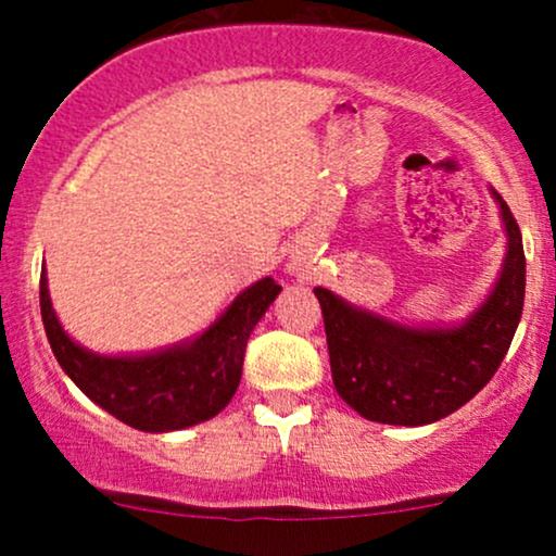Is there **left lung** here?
I'll list each match as a JSON object with an SVG mask.
<instances>
[{
	"label": "left lung",
	"mask_w": 556,
	"mask_h": 556,
	"mask_svg": "<svg viewBox=\"0 0 556 556\" xmlns=\"http://www.w3.org/2000/svg\"><path fill=\"white\" fill-rule=\"evenodd\" d=\"M507 258L500 282L468 321L452 329H413L353 308L316 287L337 394L363 418L426 426L473 400L502 366L526 300L520 227L500 193Z\"/></svg>",
	"instance_id": "8db88e82"
}]
</instances>
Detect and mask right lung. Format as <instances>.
Instances as JSON below:
<instances>
[{
	"label": "right lung",
	"mask_w": 556,
	"mask_h": 556,
	"mask_svg": "<svg viewBox=\"0 0 556 556\" xmlns=\"http://www.w3.org/2000/svg\"><path fill=\"white\" fill-rule=\"evenodd\" d=\"M271 277L242 290L193 342L138 358H106L83 350L62 331L41 271V318L56 363L86 397L132 429L162 433L214 418L238 392L245 344L279 295Z\"/></svg>",
	"instance_id": "obj_1"
}]
</instances>
